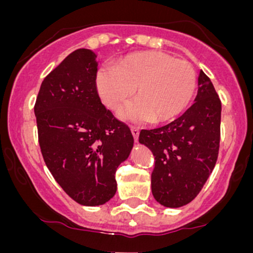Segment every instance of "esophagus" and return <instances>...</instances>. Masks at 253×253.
Instances as JSON below:
<instances>
[{"instance_id":"esophagus-1","label":"esophagus","mask_w":253,"mask_h":253,"mask_svg":"<svg viewBox=\"0 0 253 253\" xmlns=\"http://www.w3.org/2000/svg\"><path fill=\"white\" fill-rule=\"evenodd\" d=\"M130 132H132L133 138H134L135 141H138V136H139V128L136 127H130Z\"/></svg>"}]
</instances>
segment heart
<instances>
[{
  "label": "heart",
  "mask_w": 253,
  "mask_h": 253,
  "mask_svg": "<svg viewBox=\"0 0 253 253\" xmlns=\"http://www.w3.org/2000/svg\"><path fill=\"white\" fill-rule=\"evenodd\" d=\"M193 65L161 51L136 52L114 68H101L95 78L97 94L110 110H118L134 94V102L121 112V118L134 123H164L188 107L196 90Z\"/></svg>",
  "instance_id": "heart-1"
}]
</instances>
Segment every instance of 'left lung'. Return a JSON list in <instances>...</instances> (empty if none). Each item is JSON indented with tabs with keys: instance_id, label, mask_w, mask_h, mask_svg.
<instances>
[{
	"instance_id": "1",
	"label": "left lung",
	"mask_w": 253,
	"mask_h": 253,
	"mask_svg": "<svg viewBox=\"0 0 253 253\" xmlns=\"http://www.w3.org/2000/svg\"><path fill=\"white\" fill-rule=\"evenodd\" d=\"M221 101L202 70L195 102L182 117L141 129L139 143L155 156L151 188L161 205L178 208L193 201L215 167L220 146Z\"/></svg>"
}]
</instances>
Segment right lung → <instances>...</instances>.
I'll use <instances>...</instances> for the list:
<instances>
[{"label":"right lung","instance_id":"add662e5","mask_svg":"<svg viewBox=\"0 0 253 253\" xmlns=\"http://www.w3.org/2000/svg\"><path fill=\"white\" fill-rule=\"evenodd\" d=\"M96 54L78 48L43 78L34 114L46 167L63 190L83 206L117 193L115 172L133 147L129 127L101 102Z\"/></svg>","mask_w":253,"mask_h":253}]
</instances>
